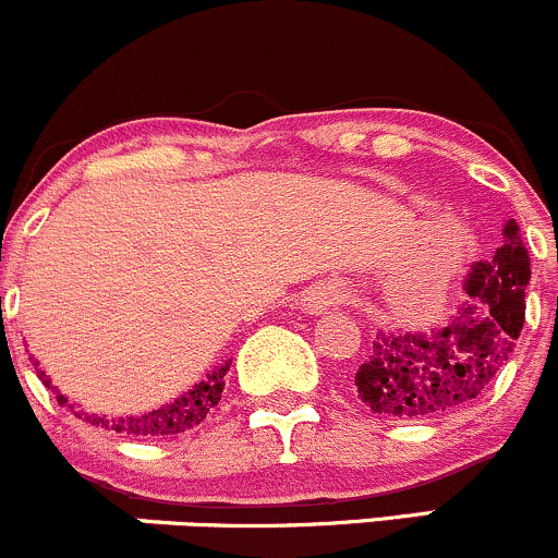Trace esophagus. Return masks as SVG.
<instances>
[{"instance_id":"1","label":"esophagus","mask_w":558,"mask_h":558,"mask_svg":"<svg viewBox=\"0 0 558 558\" xmlns=\"http://www.w3.org/2000/svg\"><path fill=\"white\" fill-rule=\"evenodd\" d=\"M347 299V293L339 289V286L333 283H317L312 286V289L304 293V310L310 312V315H323V312L339 307L341 302Z\"/></svg>"}]
</instances>
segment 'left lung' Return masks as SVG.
Masks as SVG:
<instances>
[{
	"mask_svg": "<svg viewBox=\"0 0 558 558\" xmlns=\"http://www.w3.org/2000/svg\"><path fill=\"white\" fill-rule=\"evenodd\" d=\"M530 256L517 219L504 241L463 278L466 302L442 326L376 330L368 357L354 373V391L373 413L424 421L480 400L504 368L524 326Z\"/></svg>",
	"mask_w": 558,
	"mask_h": 558,
	"instance_id": "left-lung-1",
	"label": "left lung"
}]
</instances>
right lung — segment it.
Listing matches in <instances>:
<instances>
[{"mask_svg": "<svg viewBox=\"0 0 558 558\" xmlns=\"http://www.w3.org/2000/svg\"><path fill=\"white\" fill-rule=\"evenodd\" d=\"M34 360V357H31ZM232 360H225L219 363L217 368L206 373V378H201L193 389L182 391L180 397L167 402L161 408H153L148 413H140V415H121V418H106V415H89L84 410H73V405L69 402V397L58 395V387H52L50 376L45 371H39V363L34 360L36 371H39L41 381L50 387L54 395H58L60 405L71 408L73 415L78 418H87L92 426H102L108 432H119L126 434V437H174V434L187 432V428L198 426L206 415L211 413V408L222 400V389H225V376H228Z\"/></svg>", "mask_w": 558, "mask_h": 558, "instance_id": "1", "label": "right lung"}]
</instances>
